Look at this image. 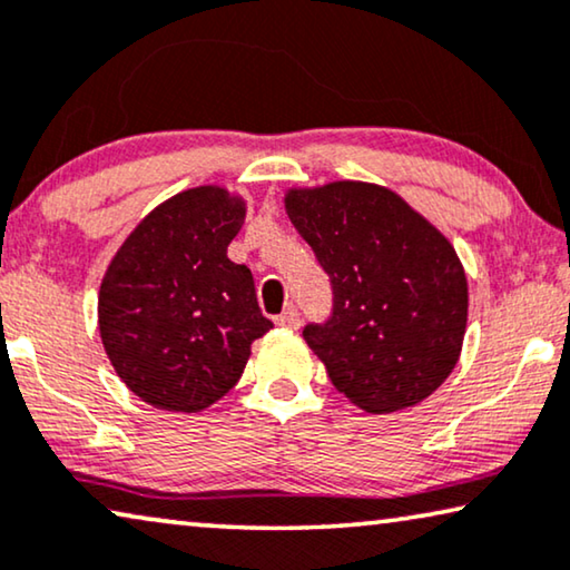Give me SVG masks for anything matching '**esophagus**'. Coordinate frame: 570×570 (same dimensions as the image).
I'll use <instances>...</instances> for the list:
<instances>
[{
	"instance_id": "obj_1",
	"label": "esophagus",
	"mask_w": 570,
	"mask_h": 570,
	"mask_svg": "<svg viewBox=\"0 0 570 570\" xmlns=\"http://www.w3.org/2000/svg\"><path fill=\"white\" fill-rule=\"evenodd\" d=\"M275 324L283 326V328H298V326H301V313H298V308H293V305H291V308L279 313V316L275 318Z\"/></svg>"
}]
</instances>
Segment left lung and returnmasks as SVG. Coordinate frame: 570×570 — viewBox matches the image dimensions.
<instances>
[{
  "label": "left lung",
  "mask_w": 570,
  "mask_h": 570,
  "mask_svg": "<svg viewBox=\"0 0 570 570\" xmlns=\"http://www.w3.org/2000/svg\"><path fill=\"white\" fill-rule=\"evenodd\" d=\"M287 216L332 283V313L303 340L334 387L370 414L424 401L458 365L468 279L455 249L391 189H293Z\"/></svg>",
  "instance_id": "1"
}]
</instances>
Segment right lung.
<instances>
[{"mask_svg": "<svg viewBox=\"0 0 570 570\" xmlns=\"http://www.w3.org/2000/svg\"><path fill=\"white\" fill-rule=\"evenodd\" d=\"M244 203L195 187L126 238L100 287V334L115 373L167 411L208 409L244 373L262 316L252 269L226 257Z\"/></svg>", "mask_w": 570, "mask_h": 570, "instance_id": "right-lung-1", "label": "right lung"}]
</instances>
